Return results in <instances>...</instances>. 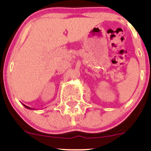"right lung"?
<instances>
[{
	"label": "right lung",
	"mask_w": 151,
	"mask_h": 151,
	"mask_svg": "<svg viewBox=\"0 0 151 151\" xmlns=\"http://www.w3.org/2000/svg\"><path fill=\"white\" fill-rule=\"evenodd\" d=\"M22 104V105H23V106H25L26 109H30V110H31V109H32V110H35V109H33V108H31V107H29V106H26V105H25V104Z\"/></svg>",
	"instance_id": "1"
}]
</instances>
